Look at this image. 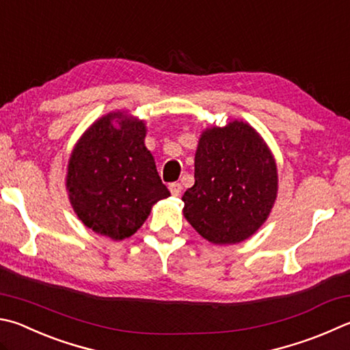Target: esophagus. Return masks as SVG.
<instances>
[{"label":"esophagus","mask_w":350,"mask_h":350,"mask_svg":"<svg viewBox=\"0 0 350 350\" xmlns=\"http://www.w3.org/2000/svg\"><path fill=\"white\" fill-rule=\"evenodd\" d=\"M170 191H171V194H173L174 197L180 196V193H182V185H180L179 182H173V183H170Z\"/></svg>","instance_id":"1"}]
</instances>
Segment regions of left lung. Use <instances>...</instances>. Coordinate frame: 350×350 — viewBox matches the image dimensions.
Segmentation results:
<instances>
[{"instance_id":"left-lung-1","label":"left lung","mask_w":350,"mask_h":350,"mask_svg":"<svg viewBox=\"0 0 350 350\" xmlns=\"http://www.w3.org/2000/svg\"><path fill=\"white\" fill-rule=\"evenodd\" d=\"M194 179L182 197L183 215L214 245L240 243L256 234L277 199L275 159L243 120L202 133Z\"/></svg>"}]
</instances>
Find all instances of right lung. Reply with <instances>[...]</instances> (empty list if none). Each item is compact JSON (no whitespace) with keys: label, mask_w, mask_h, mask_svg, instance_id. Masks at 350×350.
Returning a JSON list of instances; mask_svg holds the SVG:
<instances>
[{"label":"right lung","mask_w":350,"mask_h":350,"mask_svg":"<svg viewBox=\"0 0 350 350\" xmlns=\"http://www.w3.org/2000/svg\"><path fill=\"white\" fill-rule=\"evenodd\" d=\"M145 135L144 120L113 111L88 126L70 154V203L82 224L100 236H133L154 203L170 196L145 147Z\"/></svg>","instance_id":"right-lung-1"}]
</instances>
